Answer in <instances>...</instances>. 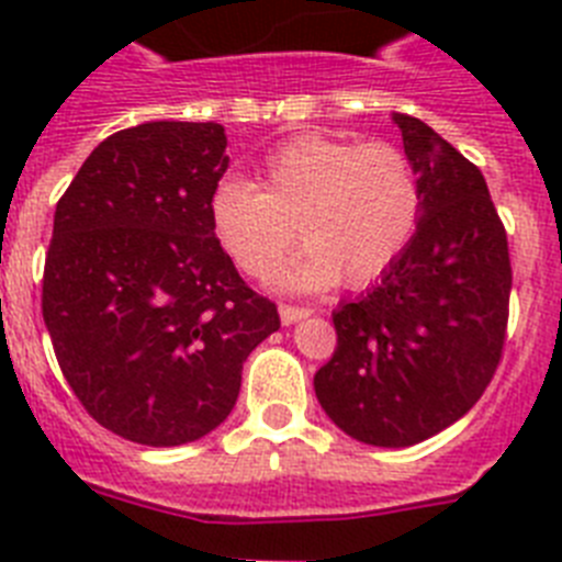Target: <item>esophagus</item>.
I'll return each instance as SVG.
<instances>
[{
	"instance_id": "1",
	"label": "esophagus",
	"mask_w": 562,
	"mask_h": 562,
	"mask_svg": "<svg viewBox=\"0 0 562 562\" xmlns=\"http://www.w3.org/2000/svg\"><path fill=\"white\" fill-rule=\"evenodd\" d=\"M278 315H281V324L290 326V324H297V321H301V317L310 315V310H306V306L281 304V306H278Z\"/></svg>"
}]
</instances>
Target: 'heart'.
<instances>
[{"label":"heart","instance_id":"b5f03b06","mask_svg":"<svg viewBox=\"0 0 562 562\" xmlns=\"http://www.w3.org/2000/svg\"><path fill=\"white\" fill-rule=\"evenodd\" d=\"M422 216V180L391 140L297 134L258 168L256 186L222 180L207 202L213 238L252 281L281 270L290 290L366 286L408 250Z\"/></svg>","mask_w":562,"mask_h":562}]
</instances>
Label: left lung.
<instances>
[{
    "instance_id": "1",
    "label": "left lung",
    "mask_w": 562,
    "mask_h": 562,
    "mask_svg": "<svg viewBox=\"0 0 562 562\" xmlns=\"http://www.w3.org/2000/svg\"><path fill=\"white\" fill-rule=\"evenodd\" d=\"M422 180L408 250L380 284L331 312L335 355L317 402L351 439L425 441L473 408L498 369L513 265L484 173L428 123L394 114Z\"/></svg>"
}]
</instances>
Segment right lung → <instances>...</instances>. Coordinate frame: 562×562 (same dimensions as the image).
<instances>
[{
	"label": "right lung",
	"mask_w": 562,
	"mask_h": 562,
	"mask_svg": "<svg viewBox=\"0 0 562 562\" xmlns=\"http://www.w3.org/2000/svg\"><path fill=\"white\" fill-rule=\"evenodd\" d=\"M225 146L220 123L123 128L56 205L42 281L56 360L98 425L148 448L220 428L247 355L281 326L213 238Z\"/></svg>",
	"instance_id": "right-lung-1"
}]
</instances>
